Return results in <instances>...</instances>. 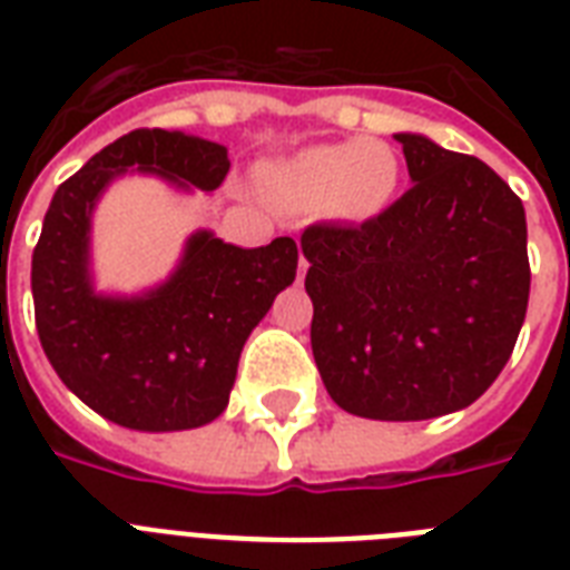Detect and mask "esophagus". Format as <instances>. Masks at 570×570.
<instances>
[{"label":"esophagus","mask_w":570,"mask_h":570,"mask_svg":"<svg viewBox=\"0 0 570 570\" xmlns=\"http://www.w3.org/2000/svg\"><path fill=\"white\" fill-rule=\"evenodd\" d=\"M304 275H307V259L302 257V259H298V281H302Z\"/></svg>","instance_id":"1"}]
</instances>
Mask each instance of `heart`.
I'll list each match as a JSON object with an SVG mask.
<instances>
[{"mask_svg":"<svg viewBox=\"0 0 570 570\" xmlns=\"http://www.w3.org/2000/svg\"><path fill=\"white\" fill-rule=\"evenodd\" d=\"M268 183L289 209H325L340 222H370L393 204L402 186V159L384 141L352 138L307 147L275 165Z\"/></svg>","mask_w":570,"mask_h":570,"instance_id":"1","label":"heart"}]
</instances>
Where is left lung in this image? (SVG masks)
I'll return each mask as SVG.
<instances>
[{
  "instance_id": "obj_1",
  "label": "left lung",
  "mask_w": 570,
  "mask_h": 570,
  "mask_svg": "<svg viewBox=\"0 0 570 570\" xmlns=\"http://www.w3.org/2000/svg\"><path fill=\"white\" fill-rule=\"evenodd\" d=\"M411 189L364 224H313L311 346L343 411L411 423L473 405L530 302L527 215L476 156L396 132Z\"/></svg>"
}]
</instances>
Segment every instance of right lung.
<instances>
[{"label":"right lung","instance_id":"obj_1","mask_svg":"<svg viewBox=\"0 0 570 570\" xmlns=\"http://www.w3.org/2000/svg\"><path fill=\"white\" fill-rule=\"evenodd\" d=\"M227 147L180 129H136L61 183L31 257V295L49 364L97 414L136 432H186L230 402L245 340L295 281L298 248L277 236L239 248L195 230L180 263L141 293H100L91 222L111 183L154 174L177 191H215Z\"/></svg>","mask_w":570,"mask_h":570}]
</instances>
